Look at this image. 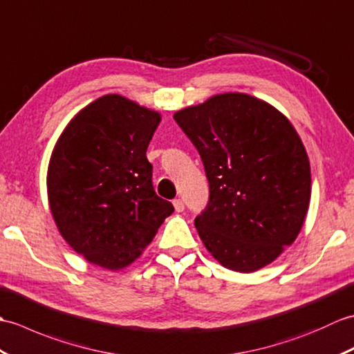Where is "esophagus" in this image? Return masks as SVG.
<instances>
[{
	"mask_svg": "<svg viewBox=\"0 0 354 354\" xmlns=\"http://www.w3.org/2000/svg\"><path fill=\"white\" fill-rule=\"evenodd\" d=\"M172 204H174L176 212H183V210H185V203H183V200L177 198V200L172 201Z\"/></svg>",
	"mask_w": 354,
	"mask_h": 354,
	"instance_id": "obj_1",
	"label": "esophagus"
}]
</instances>
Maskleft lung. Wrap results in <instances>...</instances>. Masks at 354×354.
Instances as JSON below:
<instances>
[{"instance_id": "1", "label": "left lung", "mask_w": 354, "mask_h": 354, "mask_svg": "<svg viewBox=\"0 0 354 354\" xmlns=\"http://www.w3.org/2000/svg\"><path fill=\"white\" fill-rule=\"evenodd\" d=\"M197 148L209 203L195 227L225 268L253 272L292 243L308 215L310 165L294 125L248 93L225 92L174 113Z\"/></svg>"}]
</instances>
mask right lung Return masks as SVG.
I'll list each match as a JSON object with an SVG mask.
<instances>
[{"label":"right lung","mask_w":354,"mask_h":354,"mask_svg":"<svg viewBox=\"0 0 354 354\" xmlns=\"http://www.w3.org/2000/svg\"><path fill=\"white\" fill-rule=\"evenodd\" d=\"M162 116L118 93L83 107L46 172L51 215L69 247L101 268L131 265L174 207L157 197L147 148Z\"/></svg>","instance_id":"add662e5"}]
</instances>
